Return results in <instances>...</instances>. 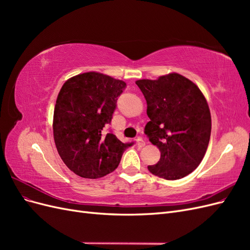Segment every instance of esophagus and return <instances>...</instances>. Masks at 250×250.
Here are the masks:
<instances>
[{
	"instance_id": "obj_1",
	"label": "esophagus",
	"mask_w": 250,
	"mask_h": 250,
	"mask_svg": "<svg viewBox=\"0 0 250 250\" xmlns=\"http://www.w3.org/2000/svg\"><path fill=\"white\" fill-rule=\"evenodd\" d=\"M145 144H146V143H145V141H144L142 138H140V137H139V138L137 139V145H138L139 147L145 146Z\"/></svg>"
}]
</instances>
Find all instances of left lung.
Instances as JSON below:
<instances>
[{"instance_id":"1","label":"left lung","mask_w":250,"mask_h":250,"mask_svg":"<svg viewBox=\"0 0 250 250\" xmlns=\"http://www.w3.org/2000/svg\"><path fill=\"white\" fill-rule=\"evenodd\" d=\"M135 83L147 101L150 121L144 132L161 151L160 161L148 170L168 180L187 176L208 146L211 119L206 98L195 83L176 73Z\"/></svg>"}]
</instances>
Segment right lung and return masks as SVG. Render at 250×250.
<instances>
[{
	"label": "right lung",
	"instance_id": "add662e5",
	"mask_svg": "<svg viewBox=\"0 0 250 250\" xmlns=\"http://www.w3.org/2000/svg\"><path fill=\"white\" fill-rule=\"evenodd\" d=\"M125 87L122 80L88 72L72 77L60 89L53 133L60 157L77 175L92 179L107 175L133 145L122 143L112 133H102Z\"/></svg>",
	"mask_w": 250,
	"mask_h": 250
}]
</instances>
